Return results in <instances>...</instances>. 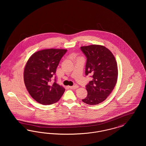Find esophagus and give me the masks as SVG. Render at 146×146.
<instances>
[{
  "label": "esophagus",
  "instance_id": "1",
  "mask_svg": "<svg viewBox=\"0 0 146 146\" xmlns=\"http://www.w3.org/2000/svg\"><path fill=\"white\" fill-rule=\"evenodd\" d=\"M69 88L71 89H76L77 88H78V86L75 85L74 86H69Z\"/></svg>",
  "mask_w": 146,
  "mask_h": 146
}]
</instances>
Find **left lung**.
<instances>
[{
  "label": "left lung",
  "instance_id": "1",
  "mask_svg": "<svg viewBox=\"0 0 146 146\" xmlns=\"http://www.w3.org/2000/svg\"><path fill=\"white\" fill-rule=\"evenodd\" d=\"M80 49L87 58L85 75L92 74V80L86 85L88 95L82 101L90 105L98 104L104 101L116 85L117 62L111 51L104 46L91 45Z\"/></svg>",
  "mask_w": 146,
  "mask_h": 146
}]
</instances>
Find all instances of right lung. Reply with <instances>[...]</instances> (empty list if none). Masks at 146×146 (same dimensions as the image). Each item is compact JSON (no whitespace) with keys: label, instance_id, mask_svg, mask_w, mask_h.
I'll return each mask as SVG.
<instances>
[{"label":"right lung","instance_id":"add662e5","mask_svg":"<svg viewBox=\"0 0 146 146\" xmlns=\"http://www.w3.org/2000/svg\"><path fill=\"white\" fill-rule=\"evenodd\" d=\"M67 50L50 49L34 53L28 59L24 70L23 78L29 94L44 105L57 102L65 89L55 82L51 83L59 62Z\"/></svg>","mask_w":146,"mask_h":146}]
</instances>
